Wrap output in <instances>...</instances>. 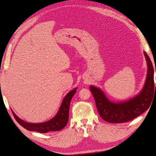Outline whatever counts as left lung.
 Instances as JSON below:
<instances>
[{
	"label": "left lung",
	"instance_id": "8db88e82",
	"mask_svg": "<svg viewBox=\"0 0 156 156\" xmlns=\"http://www.w3.org/2000/svg\"><path fill=\"white\" fill-rule=\"evenodd\" d=\"M148 64V73L143 90L129 101L122 103L111 102L100 89L90 86L99 115L102 119L109 123L121 124L135 119L149 108L156 91L154 80V68L146 52H144ZM156 73V69H155Z\"/></svg>",
	"mask_w": 156,
	"mask_h": 156
}]
</instances>
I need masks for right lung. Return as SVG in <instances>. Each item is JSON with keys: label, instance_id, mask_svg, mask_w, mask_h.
Wrapping results in <instances>:
<instances>
[{"label": "right lung", "instance_id": "add662e5", "mask_svg": "<svg viewBox=\"0 0 156 156\" xmlns=\"http://www.w3.org/2000/svg\"><path fill=\"white\" fill-rule=\"evenodd\" d=\"M76 89L77 88H75L73 90L70 91L64 97L57 114L56 115L53 119L48 122L39 124L27 123V122L23 121L17 116L12 110L13 115L19 124L29 131H37L41 133H45L50 131H60L66 126L68 122L70 101L75 93L76 92Z\"/></svg>", "mask_w": 156, "mask_h": 156}]
</instances>
